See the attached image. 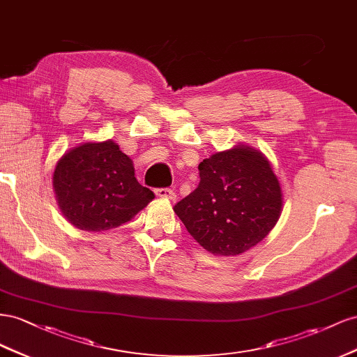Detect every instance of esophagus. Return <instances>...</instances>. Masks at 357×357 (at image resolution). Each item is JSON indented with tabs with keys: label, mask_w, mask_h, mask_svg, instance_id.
I'll return each mask as SVG.
<instances>
[{
	"label": "esophagus",
	"mask_w": 357,
	"mask_h": 357,
	"mask_svg": "<svg viewBox=\"0 0 357 357\" xmlns=\"http://www.w3.org/2000/svg\"><path fill=\"white\" fill-rule=\"evenodd\" d=\"M155 195L158 197H162V199H170V200H175L176 199V192L173 191L172 188H157L155 190Z\"/></svg>",
	"instance_id": "1"
}]
</instances>
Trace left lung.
<instances>
[{"label":"left lung","mask_w":357,"mask_h":357,"mask_svg":"<svg viewBox=\"0 0 357 357\" xmlns=\"http://www.w3.org/2000/svg\"><path fill=\"white\" fill-rule=\"evenodd\" d=\"M197 188L173 211L190 235L215 256H238L275 227L282 208L280 182L260 151L238 145L199 165Z\"/></svg>","instance_id":"1"}]
</instances>
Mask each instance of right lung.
Returning <instances> with one entry per match:
<instances>
[{
  "instance_id": "right-lung-1",
  "label": "right lung",
  "mask_w": 357,
  "mask_h": 357,
  "mask_svg": "<svg viewBox=\"0 0 357 357\" xmlns=\"http://www.w3.org/2000/svg\"><path fill=\"white\" fill-rule=\"evenodd\" d=\"M54 190L63 215L85 231L119 227L155 197L139 184L133 161L114 140L70 149L56 162Z\"/></svg>"
}]
</instances>
